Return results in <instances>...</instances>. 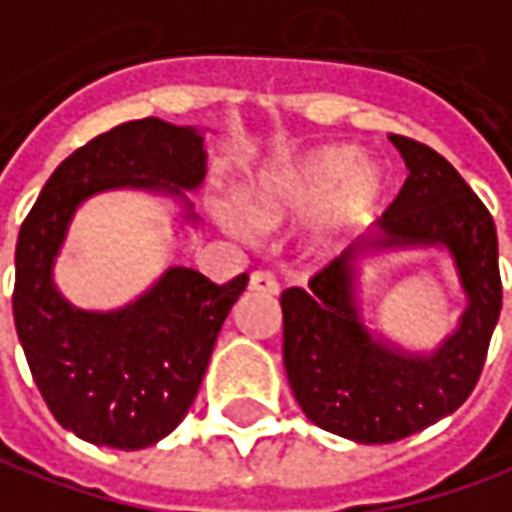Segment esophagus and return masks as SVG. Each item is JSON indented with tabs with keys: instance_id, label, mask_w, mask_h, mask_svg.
Listing matches in <instances>:
<instances>
[{
	"instance_id": "34e87169",
	"label": "esophagus",
	"mask_w": 512,
	"mask_h": 512,
	"mask_svg": "<svg viewBox=\"0 0 512 512\" xmlns=\"http://www.w3.org/2000/svg\"><path fill=\"white\" fill-rule=\"evenodd\" d=\"M249 288H252L255 293H268V296L280 293V285H277V280H274L268 271H263V268L252 271V277H249Z\"/></svg>"
}]
</instances>
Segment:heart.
<instances>
[{
  "instance_id": "1",
  "label": "heart",
  "mask_w": 512,
  "mask_h": 512,
  "mask_svg": "<svg viewBox=\"0 0 512 512\" xmlns=\"http://www.w3.org/2000/svg\"><path fill=\"white\" fill-rule=\"evenodd\" d=\"M385 191L380 166L360 160L352 146H321L260 174L244 191L240 210H221V221L241 238L299 219L318 205L310 252L327 255L349 227L366 219Z\"/></svg>"
}]
</instances>
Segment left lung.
<instances>
[{
	"label": "left lung",
	"instance_id": "obj_1",
	"mask_svg": "<svg viewBox=\"0 0 512 512\" xmlns=\"http://www.w3.org/2000/svg\"><path fill=\"white\" fill-rule=\"evenodd\" d=\"M407 180L377 221L307 288L282 291V360L305 416L357 443H393L455 413L480 380L502 310L496 224L455 166L430 146L391 135ZM443 245L456 260L469 307L432 356L382 344L356 313L354 260L366 248Z\"/></svg>",
	"mask_w": 512,
	"mask_h": 512
}]
</instances>
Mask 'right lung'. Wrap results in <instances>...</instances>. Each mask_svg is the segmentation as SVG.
<instances>
[{
	"mask_svg": "<svg viewBox=\"0 0 512 512\" xmlns=\"http://www.w3.org/2000/svg\"><path fill=\"white\" fill-rule=\"evenodd\" d=\"M207 155L194 127L141 119L119 124L71 152L46 180L16 244L13 318L32 380L57 424L113 449L166 438L194 405L224 318L246 291L194 268L171 266L155 288L113 313L69 305L52 282L74 210L110 188L180 196L205 180ZM188 207L185 219L196 221Z\"/></svg>",
	"mask_w": 512,
	"mask_h": 512,
	"instance_id": "obj_1",
	"label": "right lung"
}]
</instances>
